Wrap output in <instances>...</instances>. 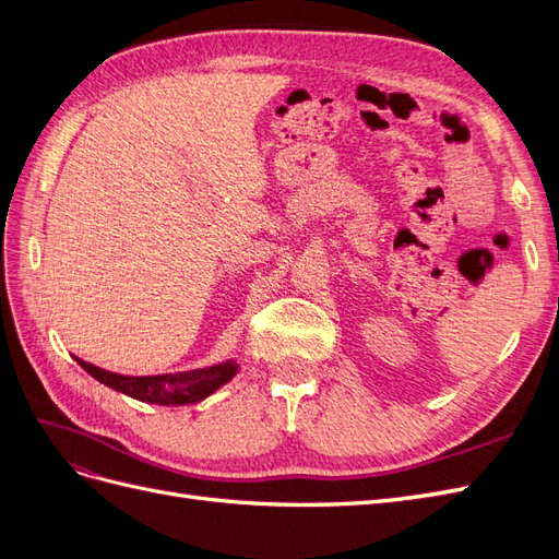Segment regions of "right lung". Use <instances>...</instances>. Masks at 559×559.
<instances>
[{
    "label": "right lung",
    "mask_w": 559,
    "mask_h": 559,
    "mask_svg": "<svg viewBox=\"0 0 559 559\" xmlns=\"http://www.w3.org/2000/svg\"><path fill=\"white\" fill-rule=\"evenodd\" d=\"M79 366L83 370L99 380L103 384L116 389L126 396H132L138 401L146 403H158V405H186V403H198L218 386L226 384L238 366L235 364H218L210 368H198V370H186V373H170V376H144V378H130V376H118L109 373V370L97 368L88 361L79 359Z\"/></svg>",
    "instance_id": "1"
}]
</instances>
